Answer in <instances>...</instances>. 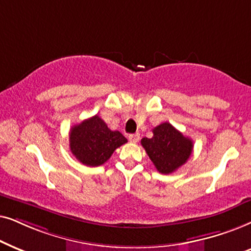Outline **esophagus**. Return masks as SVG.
I'll return each instance as SVG.
<instances>
[{
	"instance_id": "esophagus-1",
	"label": "esophagus",
	"mask_w": 251,
	"mask_h": 251,
	"mask_svg": "<svg viewBox=\"0 0 251 251\" xmlns=\"http://www.w3.org/2000/svg\"><path fill=\"white\" fill-rule=\"evenodd\" d=\"M128 139H129V141H131V142L136 143L140 140V134H139V133H135V134H131L128 136Z\"/></svg>"
}]
</instances>
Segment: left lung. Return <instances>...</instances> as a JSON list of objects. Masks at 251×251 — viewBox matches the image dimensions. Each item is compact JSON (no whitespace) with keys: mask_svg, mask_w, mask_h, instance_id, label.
<instances>
[{"mask_svg":"<svg viewBox=\"0 0 251 251\" xmlns=\"http://www.w3.org/2000/svg\"><path fill=\"white\" fill-rule=\"evenodd\" d=\"M152 138H143L141 145L157 171L170 175L188 160L193 151V141L171 124H160L152 129Z\"/></svg>","mask_w":251,"mask_h":251,"instance_id":"8db88e82","label":"left lung"}]
</instances>
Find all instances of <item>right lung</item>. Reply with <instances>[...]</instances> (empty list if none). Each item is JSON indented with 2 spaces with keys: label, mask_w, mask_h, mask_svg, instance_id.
Returning a JSON list of instances; mask_svg holds the SVG:
<instances>
[{
  "label": "right lung",
  "mask_w": 251,
  "mask_h": 251,
  "mask_svg": "<svg viewBox=\"0 0 251 251\" xmlns=\"http://www.w3.org/2000/svg\"><path fill=\"white\" fill-rule=\"evenodd\" d=\"M127 139L111 131L98 115L75 125L70 131V150L83 165L100 166Z\"/></svg>",
  "instance_id": "obj_1"
}]
</instances>
